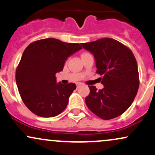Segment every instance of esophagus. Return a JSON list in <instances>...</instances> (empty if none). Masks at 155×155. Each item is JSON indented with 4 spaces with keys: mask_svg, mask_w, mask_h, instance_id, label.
Returning <instances> with one entry per match:
<instances>
[{
    "mask_svg": "<svg viewBox=\"0 0 155 155\" xmlns=\"http://www.w3.org/2000/svg\"><path fill=\"white\" fill-rule=\"evenodd\" d=\"M76 85H77V88H79V87L81 86V83H78L77 84H76Z\"/></svg>",
    "mask_w": 155,
    "mask_h": 155,
    "instance_id": "1",
    "label": "esophagus"
}]
</instances>
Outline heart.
I'll use <instances>...</instances> for the list:
<instances>
[{
  "mask_svg": "<svg viewBox=\"0 0 155 155\" xmlns=\"http://www.w3.org/2000/svg\"><path fill=\"white\" fill-rule=\"evenodd\" d=\"M88 54H88V53H86V52H85V53H83V54H82V56H85V55H88Z\"/></svg>",
  "mask_w": 155,
  "mask_h": 155,
  "instance_id": "obj_1",
  "label": "heart"
}]
</instances>
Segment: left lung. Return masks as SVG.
Masks as SVG:
<instances>
[{
  "label": "left lung",
  "mask_w": 155,
  "mask_h": 155,
  "mask_svg": "<svg viewBox=\"0 0 155 155\" xmlns=\"http://www.w3.org/2000/svg\"><path fill=\"white\" fill-rule=\"evenodd\" d=\"M94 54L104 88L88 85L90 94L85 104L94 114L103 120H111L130 107L139 86L137 61L128 47L110 38L81 43Z\"/></svg>",
  "instance_id": "obj_1"
}]
</instances>
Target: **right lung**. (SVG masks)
<instances>
[{"instance_id": "obj_1", "label": "right lung", "mask_w": 155, "mask_h": 155, "mask_svg": "<svg viewBox=\"0 0 155 155\" xmlns=\"http://www.w3.org/2000/svg\"><path fill=\"white\" fill-rule=\"evenodd\" d=\"M82 46L45 38L31 43L16 67V82L24 104L42 117H55L64 110L76 85L56 83V73L63 70L69 56Z\"/></svg>"}]
</instances>
